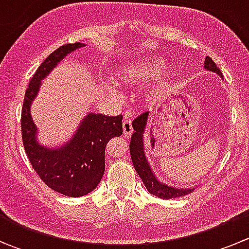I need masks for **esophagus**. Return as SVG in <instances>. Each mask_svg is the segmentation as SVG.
Returning <instances> with one entry per match:
<instances>
[{"label":"esophagus","mask_w":249,"mask_h":249,"mask_svg":"<svg viewBox=\"0 0 249 249\" xmlns=\"http://www.w3.org/2000/svg\"><path fill=\"white\" fill-rule=\"evenodd\" d=\"M123 131H124L125 136H131V134L134 132V129H132V124L131 120L130 119H125L123 122Z\"/></svg>","instance_id":"esophagus-1"}]
</instances>
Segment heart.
Listing matches in <instances>:
<instances>
[{
    "instance_id": "obj_1",
    "label": "heart",
    "mask_w": 249,
    "mask_h": 249,
    "mask_svg": "<svg viewBox=\"0 0 249 249\" xmlns=\"http://www.w3.org/2000/svg\"><path fill=\"white\" fill-rule=\"evenodd\" d=\"M161 67V61L159 60H143V61H135L131 64H126L120 67L115 73L114 79L120 84H135V83L144 80L149 78L157 70ZM164 76L170 73V70H162ZM165 84V79H160L158 83V88ZM154 92V90H153Z\"/></svg>"
}]
</instances>
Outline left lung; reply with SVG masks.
<instances>
[{
  "mask_svg": "<svg viewBox=\"0 0 249 249\" xmlns=\"http://www.w3.org/2000/svg\"><path fill=\"white\" fill-rule=\"evenodd\" d=\"M203 64H205L206 70L215 72L220 77H223L220 70L218 69L217 65L214 64V61L210 56L206 57ZM148 114H149V112L142 113V114L139 115L132 122V127H134L135 132L132 134L131 142H130V154H131L132 164H134L135 170L139 173V176L141 177V179H142L143 184L147 188L148 192L150 194L155 195V196L160 197V199L169 200L190 194L194 189H175V188L158 182L154 173L150 170L149 164H148L147 159H145L144 152H143L144 150L143 149V132H144V127L147 125Z\"/></svg>",
  "mask_w": 249,
  "mask_h": 249,
  "instance_id": "1",
  "label": "left lung"
}]
</instances>
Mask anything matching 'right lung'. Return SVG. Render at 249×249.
Here are the masks:
<instances>
[{"mask_svg": "<svg viewBox=\"0 0 249 249\" xmlns=\"http://www.w3.org/2000/svg\"><path fill=\"white\" fill-rule=\"evenodd\" d=\"M83 43L64 44L39 65L29 83L21 109V137L30 164L42 180L56 193L79 197L91 193L105 173V149L108 141L123 134V115L106 117L89 113L77 134L59 149H48L36 141V125L30 106L41 87V80Z\"/></svg>", "mask_w": 249, "mask_h": 249, "instance_id": "obj_1", "label": "right lung"}]
</instances>
